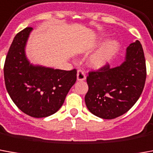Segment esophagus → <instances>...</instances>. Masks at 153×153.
Instances as JSON below:
<instances>
[{
  "mask_svg": "<svg viewBox=\"0 0 153 153\" xmlns=\"http://www.w3.org/2000/svg\"><path fill=\"white\" fill-rule=\"evenodd\" d=\"M86 79L85 76V73L84 71H83L82 69H79L78 72H77V80L78 81H84Z\"/></svg>",
  "mask_w": 153,
  "mask_h": 153,
  "instance_id": "34e87169",
  "label": "esophagus"
}]
</instances>
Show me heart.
<instances>
[{"label":"heart","instance_id":"obj_1","mask_svg":"<svg viewBox=\"0 0 153 153\" xmlns=\"http://www.w3.org/2000/svg\"><path fill=\"white\" fill-rule=\"evenodd\" d=\"M120 45L116 39L108 40L88 59V65L94 69L103 68L113 60L119 51Z\"/></svg>","mask_w":153,"mask_h":153}]
</instances>
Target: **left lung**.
<instances>
[{"label": "left lung", "mask_w": 153, "mask_h": 153, "mask_svg": "<svg viewBox=\"0 0 153 153\" xmlns=\"http://www.w3.org/2000/svg\"><path fill=\"white\" fill-rule=\"evenodd\" d=\"M147 70L143 46L138 40L129 45L122 65L89 72L85 95L88 109L97 117L113 119L127 113L139 99Z\"/></svg>", "instance_id": "left-lung-1"}]
</instances>
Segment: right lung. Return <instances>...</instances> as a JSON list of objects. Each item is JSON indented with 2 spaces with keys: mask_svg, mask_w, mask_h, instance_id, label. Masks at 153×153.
Masks as SVG:
<instances>
[{
  "mask_svg": "<svg viewBox=\"0 0 153 153\" xmlns=\"http://www.w3.org/2000/svg\"><path fill=\"white\" fill-rule=\"evenodd\" d=\"M33 29L26 27L15 36L4 65V79L10 99L33 117L55 114L77 79L76 69L62 70L30 64L25 46Z\"/></svg>",
  "mask_w": 153,
  "mask_h": 153,
  "instance_id": "add662e5",
  "label": "right lung"
}]
</instances>
